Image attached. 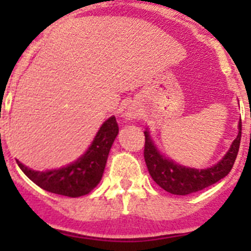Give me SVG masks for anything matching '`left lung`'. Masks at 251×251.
Returning <instances> with one entry per match:
<instances>
[{
    "instance_id": "8db88e82",
    "label": "left lung",
    "mask_w": 251,
    "mask_h": 251,
    "mask_svg": "<svg viewBox=\"0 0 251 251\" xmlns=\"http://www.w3.org/2000/svg\"><path fill=\"white\" fill-rule=\"evenodd\" d=\"M145 161L153 181L165 191L174 195H190L214 185L231 171L238 156L241 141V119L239 122V134L223 159L206 170H196L175 163L159 153L150 137L145 132Z\"/></svg>"
}]
</instances>
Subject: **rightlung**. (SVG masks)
<instances>
[{"label": "right lung", "mask_w": 251, "mask_h": 251, "mask_svg": "<svg viewBox=\"0 0 251 251\" xmlns=\"http://www.w3.org/2000/svg\"><path fill=\"white\" fill-rule=\"evenodd\" d=\"M118 132L115 117H110L98 130L89 150L74 163L59 170L40 172L30 170L19 161L17 165L32 182L45 191L68 197L84 196L100 182L108 154Z\"/></svg>", "instance_id": "add662e5"}]
</instances>
